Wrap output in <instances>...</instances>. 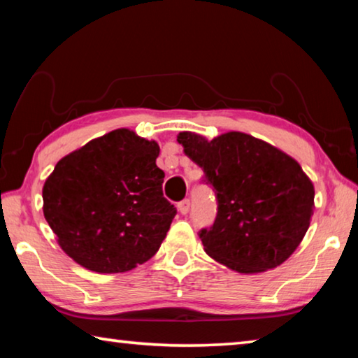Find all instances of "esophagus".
<instances>
[{"label": "esophagus", "instance_id": "34e87169", "mask_svg": "<svg viewBox=\"0 0 358 358\" xmlns=\"http://www.w3.org/2000/svg\"><path fill=\"white\" fill-rule=\"evenodd\" d=\"M178 211L181 215H186L187 211H189V207H191V202H189V199H183V201L181 202H178Z\"/></svg>", "mask_w": 358, "mask_h": 358}]
</instances>
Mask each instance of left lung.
<instances>
[{
    "instance_id": "1",
    "label": "left lung",
    "mask_w": 358,
    "mask_h": 358,
    "mask_svg": "<svg viewBox=\"0 0 358 358\" xmlns=\"http://www.w3.org/2000/svg\"><path fill=\"white\" fill-rule=\"evenodd\" d=\"M177 141L216 197L215 222L199 230L205 252L240 273L281 265L305 237L314 208V187L299 162L243 132L210 142L180 132Z\"/></svg>"
}]
</instances>
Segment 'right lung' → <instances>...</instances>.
<instances>
[{"label": "right lung", "instance_id": "add662e5", "mask_svg": "<svg viewBox=\"0 0 358 358\" xmlns=\"http://www.w3.org/2000/svg\"><path fill=\"white\" fill-rule=\"evenodd\" d=\"M159 145L117 129L64 156L47 178L44 216L69 257L123 273L159 250L177 215L162 194Z\"/></svg>", "mask_w": 358, "mask_h": 358}]
</instances>
